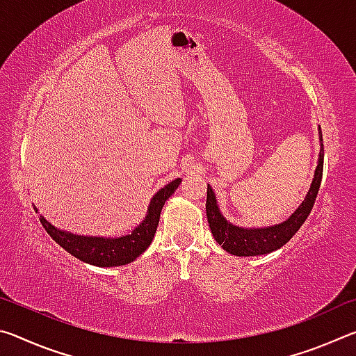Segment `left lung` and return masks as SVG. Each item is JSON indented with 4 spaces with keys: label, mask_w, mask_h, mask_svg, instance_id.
<instances>
[{
    "label": "left lung",
    "mask_w": 356,
    "mask_h": 356,
    "mask_svg": "<svg viewBox=\"0 0 356 356\" xmlns=\"http://www.w3.org/2000/svg\"><path fill=\"white\" fill-rule=\"evenodd\" d=\"M318 140H321V152H318L314 179L311 182L308 195L301 201L298 209L287 220L278 222V225L264 227H242L232 225L231 221H227L222 216L218 202H216L215 191L212 190V186L207 185V221L210 231H212L216 242L222 246V250H226L229 254L234 256L268 254V252L280 250L295 236V232L298 231L311 213L318 188H321L323 172V140L321 127H318Z\"/></svg>",
    "instance_id": "8db88e82"
}]
</instances>
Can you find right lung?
<instances>
[{
    "label": "right lung",
    "instance_id": "obj_1",
    "mask_svg": "<svg viewBox=\"0 0 356 356\" xmlns=\"http://www.w3.org/2000/svg\"><path fill=\"white\" fill-rule=\"evenodd\" d=\"M180 182L182 179H176L156 191L150 200L144 220L134 231L122 237L78 236V234H72L53 226L50 221L44 218V215H40L39 220L48 236L72 256L86 264L95 265V267H119V265L134 262L149 248L156 232V226H159L161 209L172 193L177 190ZM34 210L38 212V207L34 206Z\"/></svg>",
    "mask_w": 356,
    "mask_h": 356
}]
</instances>
